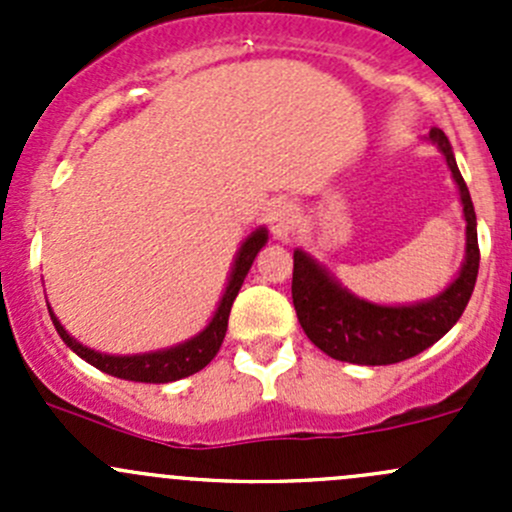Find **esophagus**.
Wrapping results in <instances>:
<instances>
[{
	"mask_svg": "<svg viewBox=\"0 0 512 512\" xmlns=\"http://www.w3.org/2000/svg\"><path fill=\"white\" fill-rule=\"evenodd\" d=\"M294 223H297V208L292 203H287V200H280V203H275L267 210V225H270L272 235L277 240H287Z\"/></svg>",
	"mask_w": 512,
	"mask_h": 512,
	"instance_id": "1",
	"label": "esophagus"
}]
</instances>
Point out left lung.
<instances>
[{"label":"left lung","mask_w":512,"mask_h":512,"mask_svg":"<svg viewBox=\"0 0 512 512\" xmlns=\"http://www.w3.org/2000/svg\"><path fill=\"white\" fill-rule=\"evenodd\" d=\"M446 158L456 180L466 220V257L456 280L436 297L414 304H376L356 297L302 247L294 250L292 302L304 334L332 359L361 366H386L411 359L436 344L461 319L478 277V223L471 193L441 128L426 136Z\"/></svg>","instance_id":"8db88e82"}]
</instances>
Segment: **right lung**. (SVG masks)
<instances>
[{
    "mask_svg": "<svg viewBox=\"0 0 512 512\" xmlns=\"http://www.w3.org/2000/svg\"><path fill=\"white\" fill-rule=\"evenodd\" d=\"M265 242H267V227H257V230H252L250 235L242 240L240 250H237L235 255V262H232L230 277H227L225 292L223 297H220L213 319L205 324L203 332L185 339V342L175 344V347L158 349V352H146V354H126V356L103 354L91 347H84L81 342H76L49 307L51 322H54L56 332H59V337L64 339L66 347H69L74 354H79L84 361H89L91 366L101 369L103 374L118 376V379H126V381H143V384H168V381L185 379V376L205 369V366L213 361V356L220 352V344H223L225 332H227V317H230L232 302H235L237 292H240L242 282H245L247 272H250L252 262H255L257 252L265 247Z\"/></svg>",
    "mask_w": 512,
    "mask_h": 512,
    "instance_id": "right-lung-1",
    "label": "right lung"
}]
</instances>
